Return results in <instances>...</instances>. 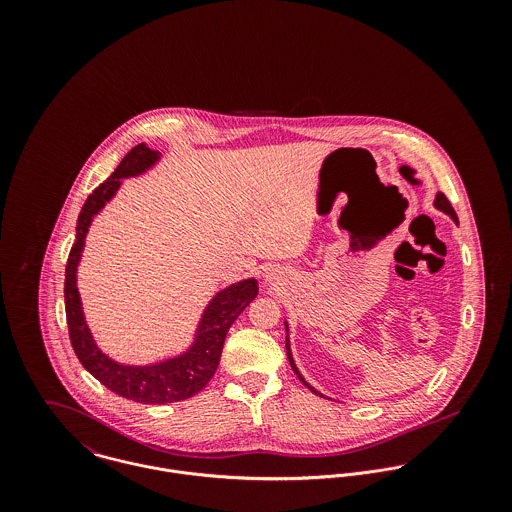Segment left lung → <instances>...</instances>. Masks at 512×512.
<instances>
[{
  "instance_id": "obj_1",
  "label": "left lung",
  "mask_w": 512,
  "mask_h": 512,
  "mask_svg": "<svg viewBox=\"0 0 512 512\" xmlns=\"http://www.w3.org/2000/svg\"><path fill=\"white\" fill-rule=\"evenodd\" d=\"M434 207H436V209H439V211H441V213H445V215H449V217H451V220H453V222H457V215H455V211H453V207H451V203H449V201H447V197H445V195H443V193H438V195H436V201H434ZM286 331H288V323H286ZM286 351H288V361H290V365H292L293 372H295V374H297V378H299V380H301V382H303V384H305V386H307V388H309V390H311V392H313V394H319V396H321V392H317V390H315V388H313V386H309V384H307V382H305V378H303V376H301V374H299V370H297V366H295V363H293L292 349H290V339H288V337H286Z\"/></svg>"
}]
</instances>
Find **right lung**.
Masks as SVG:
<instances>
[{
	"instance_id": "right-lung-1",
	"label": "right lung",
	"mask_w": 512,
	"mask_h": 512,
	"mask_svg": "<svg viewBox=\"0 0 512 512\" xmlns=\"http://www.w3.org/2000/svg\"><path fill=\"white\" fill-rule=\"evenodd\" d=\"M159 155V151L149 149L146 144L132 147L130 153L120 161L116 171L88 195L76 220V240L65 270L67 323L78 361L106 388L122 398L142 404L181 402L201 392L219 366L222 345L230 325L258 295V282L254 278L224 288L209 301L207 309L203 311L193 345L179 357L155 365H122L106 357L96 347L92 333L84 321L82 303L76 288V268L84 248V238L92 219L120 189L122 179L142 175L159 161Z\"/></svg>"
}]
</instances>
